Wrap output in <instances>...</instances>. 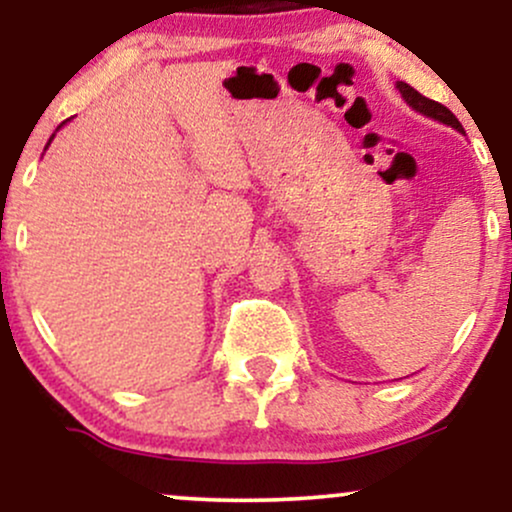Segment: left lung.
<instances>
[{"mask_svg": "<svg viewBox=\"0 0 512 512\" xmlns=\"http://www.w3.org/2000/svg\"><path fill=\"white\" fill-rule=\"evenodd\" d=\"M397 88H399V93H402L404 101H407L411 108L416 110V113H421V115H426V117H433V120L443 122V125L457 129V132H464L462 125H460V120H457V117L452 115L450 110L445 108V105H440L436 101H431V98L421 96V93L416 91V88H411L409 84H404V81H397Z\"/></svg>", "mask_w": 512, "mask_h": 512, "instance_id": "obj_1", "label": "left lung"}]
</instances>
